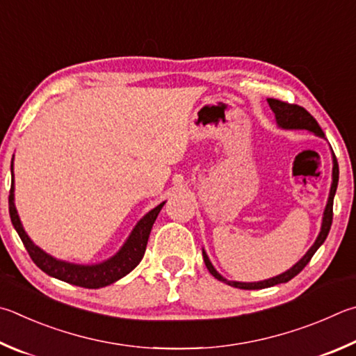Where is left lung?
I'll use <instances>...</instances> for the list:
<instances>
[{"label": "left lung", "mask_w": 356, "mask_h": 356, "mask_svg": "<svg viewBox=\"0 0 356 356\" xmlns=\"http://www.w3.org/2000/svg\"><path fill=\"white\" fill-rule=\"evenodd\" d=\"M268 104L270 107V111H273L274 115H275V121H277V126H279V127H282V129H305V131L313 132L314 135H318V137H322V138L325 137L324 132H322L321 126L318 124V121H316L313 116L309 115L303 107L297 106V104H288V102H283V101L274 99V98H268ZM338 180H339V166H338V160H336L334 154H333V182H332V186H330V195H328V202H327V207L324 210V218H322L321 232H319L318 238H316L314 244L308 249L307 254L303 255L300 260L294 264L293 268L288 269L286 273H283V274L277 275V277H273V279L254 282V283L232 282V280L224 279V277L219 274L215 268H213V264L210 263L209 257H207V254H205V250H202L204 261H205L207 269H209V273L213 277H215V279L227 283V285H230V286L240 288V289H263V288L279 285V283L289 282L291 279H293V277H296L303 268L307 266L309 260H312V257L316 254V250H318L322 245V243L325 241L328 232H330L332 221H333V199H334L336 188H338Z\"/></svg>", "instance_id": "1"}]
</instances>
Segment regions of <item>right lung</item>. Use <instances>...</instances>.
<instances>
[{"label":"right lung","mask_w":356,"mask_h":356,"mask_svg":"<svg viewBox=\"0 0 356 356\" xmlns=\"http://www.w3.org/2000/svg\"><path fill=\"white\" fill-rule=\"evenodd\" d=\"M14 159H12L10 172H12V184H10V195H9V215L12 225H14L18 236L22 238L26 250H28L29 257L32 258L38 268L48 275L59 279L62 282H67L70 285L88 288V289H98L102 286L112 285L116 280L122 279L131 270L137 266L145 255L146 244L149 240V234L154 222L159 216L161 207L165 202L159 204L156 209H152L149 213L140 219L135 225L131 235L122 244V248L116 252V254L108 258V260L98 263V264H74L68 261L57 260V258L51 257L47 252H43L38 245L31 241V238L26 234L20 216H18L15 204H14Z\"/></svg>","instance_id":"right-lung-1"}]
</instances>
